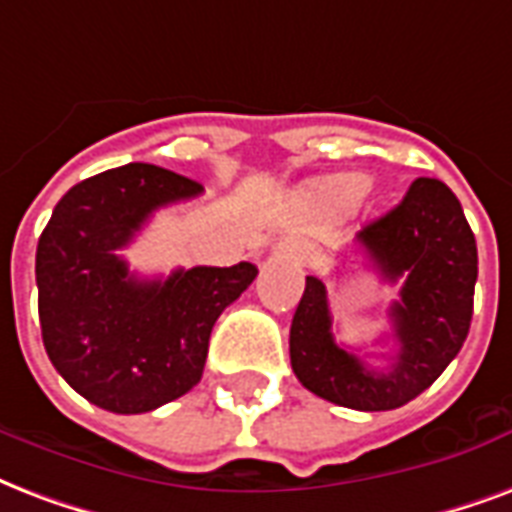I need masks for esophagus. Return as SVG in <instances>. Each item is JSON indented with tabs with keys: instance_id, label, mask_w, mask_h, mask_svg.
Here are the masks:
<instances>
[{
	"instance_id": "esophagus-1",
	"label": "esophagus",
	"mask_w": 512,
	"mask_h": 512,
	"mask_svg": "<svg viewBox=\"0 0 512 512\" xmlns=\"http://www.w3.org/2000/svg\"><path fill=\"white\" fill-rule=\"evenodd\" d=\"M279 249L290 252V255H295L298 260H311V257H314V247H311V244H306V241H298V239L282 241V244H279Z\"/></svg>"
}]
</instances>
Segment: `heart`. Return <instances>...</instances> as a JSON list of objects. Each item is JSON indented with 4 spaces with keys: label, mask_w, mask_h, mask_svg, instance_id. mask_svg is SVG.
I'll list each match as a JSON object with an SVG mask.
<instances>
[{
    "label": "heart",
    "mask_w": 512,
    "mask_h": 512,
    "mask_svg": "<svg viewBox=\"0 0 512 512\" xmlns=\"http://www.w3.org/2000/svg\"><path fill=\"white\" fill-rule=\"evenodd\" d=\"M365 177L360 174H335V177L322 179L317 187H314V198H317L322 206H333V209H346V206H354L365 193Z\"/></svg>",
    "instance_id": "obj_1"
}]
</instances>
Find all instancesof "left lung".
Listing matches in <instances>:
<instances>
[{
  "mask_svg": "<svg viewBox=\"0 0 512 512\" xmlns=\"http://www.w3.org/2000/svg\"><path fill=\"white\" fill-rule=\"evenodd\" d=\"M351 252L368 257L386 282L405 279L389 308L397 354L389 368L373 370L338 346L327 287L306 276L290 327L292 370L322 400L392 411L435 384L462 349L473 322L478 247L459 198L440 179L419 177L392 212L357 233Z\"/></svg>",
  "mask_w": 512,
  "mask_h": 512,
  "instance_id": "8db88e82",
  "label": "left lung"
}]
</instances>
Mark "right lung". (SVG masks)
Masks as SVG:
<instances>
[{
    "mask_svg": "<svg viewBox=\"0 0 512 512\" xmlns=\"http://www.w3.org/2000/svg\"><path fill=\"white\" fill-rule=\"evenodd\" d=\"M201 193L193 179L152 163L74 185L37 244L42 343L74 392L112 413H147L204 376L209 335L225 306L255 282L252 263L179 268L139 279L120 249L155 209Z\"/></svg>",
    "mask_w": 512,
    "mask_h": 512,
    "instance_id": "obj_1",
    "label": "right lung"
}]
</instances>
